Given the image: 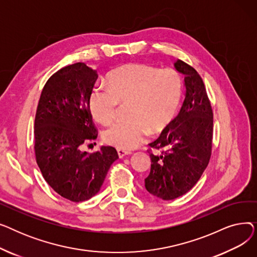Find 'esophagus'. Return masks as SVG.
Wrapping results in <instances>:
<instances>
[{"mask_svg":"<svg viewBox=\"0 0 257 257\" xmlns=\"http://www.w3.org/2000/svg\"><path fill=\"white\" fill-rule=\"evenodd\" d=\"M117 154H118L119 158H123L124 156L131 154V152L128 150H124V149H117Z\"/></svg>","mask_w":257,"mask_h":257,"instance_id":"34e87169","label":"esophagus"}]
</instances>
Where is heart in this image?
<instances>
[{"label": "heart", "mask_w": 257, "mask_h": 257, "mask_svg": "<svg viewBox=\"0 0 257 257\" xmlns=\"http://www.w3.org/2000/svg\"><path fill=\"white\" fill-rule=\"evenodd\" d=\"M181 96V79L171 69L131 63L108 76V87H94L89 96L90 111L108 124L115 116L118 102L129 101L128 119L116 120L104 132L106 143L119 149L139 146L149 133H157L172 119Z\"/></svg>", "instance_id": "obj_1"}]
</instances>
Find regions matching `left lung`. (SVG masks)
Instances as JSON below:
<instances>
[{"instance_id": "1", "label": "left lung", "mask_w": 257, "mask_h": 257, "mask_svg": "<svg viewBox=\"0 0 257 257\" xmlns=\"http://www.w3.org/2000/svg\"><path fill=\"white\" fill-rule=\"evenodd\" d=\"M174 67L184 76L185 97L178 115L151 148V171L146 190L163 199H176L198 182L206 169L212 143L213 116L203 80L194 67L177 59Z\"/></svg>"}]
</instances>
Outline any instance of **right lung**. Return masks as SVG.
Returning a JSON list of instances; mask_svg holds the SVG:
<instances>
[{
	"label": "right lung",
	"instance_id": "1",
	"mask_svg": "<svg viewBox=\"0 0 257 257\" xmlns=\"http://www.w3.org/2000/svg\"><path fill=\"white\" fill-rule=\"evenodd\" d=\"M98 79L83 62L62 67L50 77L40 94L34 121L36 163L48 184L73 202L97 195L108 170L118 158L113 147L81 151L97 139L89 96Z\"/></svg>",
	"mask_w": 257,
	"mask_h": 257
}]
</instances>
